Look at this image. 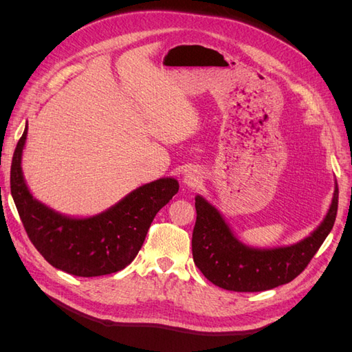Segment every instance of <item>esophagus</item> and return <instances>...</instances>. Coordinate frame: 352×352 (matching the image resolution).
Returning <instances> with one entry per match:
<instances>
[{
  "label": "esophagus",
  "mask_w": 352,
  "mask_h": 352,
  "mask_svg": "<svg viewBox=\"0 0 352 352\" xmlns=\"http://www.w3.org/2000/svg\"><path fill=\"white\" fill-rule=\"evenodd\" d=\"M201 180H202V175L198 168H189L184 176V184L186 186H197L201 184Z\"/></svg>",
  "instance_id": "34e87169"
}]
</instances>
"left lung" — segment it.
Wrapping results in <instances>:
<instances>
[{
    "instance_id": "left-lung-1",
    "label": "left lung",
    "mask_w": 352,
    "mask_h": 352,
    "mask_svg": "<svg viewBox=\"0 0 352 352\" xmlns=\"http://www.w3.org/2000/svg\"><path fill=\"white\" fill-rule=\"evenodd\" d=\"M338 195L335 184L326 216L310 235L296 243L274 248L250 247L239 241L221 212L204 197L197 195L192 233L197 267L211 283L235 292H260L289 283L307 267L332 230Z\"/></svg>"
}]
</instances>
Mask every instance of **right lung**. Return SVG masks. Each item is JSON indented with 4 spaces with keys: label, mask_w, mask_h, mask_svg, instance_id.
Returning a JSON list of instances; mask_svg holds the SVG:
<instances>
[{
    "label": "right lung",
    "mask_w": 352,
    "mask_h": 352,
    "mask_svg": "<svg viewBox=\"0 0 352 352\" xmlns=\"http://www.w3.org/2000/svg\"><path fill=\"white\" fill-rule=\"evenodd\" d=\"M28 138L17 142L12 162V197L30 242L52 267L80 278L116 273L140 252L157 212L177 194L175 177L145 184L98 214L67 216L36 199L26 184L22 157Z\"/></svg>",
    "instance_id": "1"
}]
</instances>
